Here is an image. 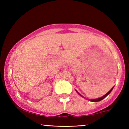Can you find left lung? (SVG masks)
<instances>
[{
	"label": "left lung",
	"mask_w": 129,
	"mask_h": 129,
	"mask_svg": "<svg viewBox=\"0 0 129 129\" xmlns=\"http://www.w3.org/2000/svg\"><path fill=\"white\" fill-rule=\"evenodd\" d=\"M113 88H114V87H113ZM113 88H112V89H111V90H110V91H108V93H107L106 94H105L104 96H103V97H101V98H99V99H94V100H90V101H92V102H98V101H101V100H103L104 99H105V98L106 97V96L107 95H108V94H110V93L111 92V91H112V90H113ZM76 91H77V93L78 94H79V95H80L81 96H82L80 94V93H78V91H77V90H76Z\"/></svg>",
	"instance_id": "obj_1"
}]
</instances>
